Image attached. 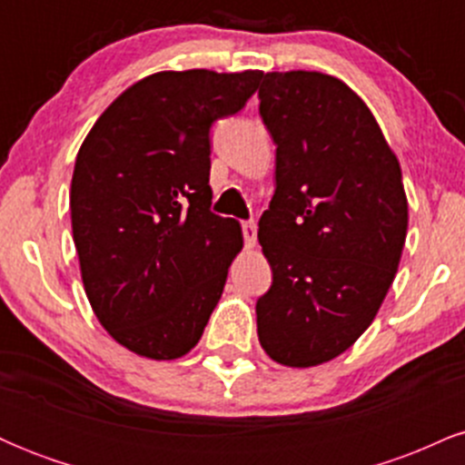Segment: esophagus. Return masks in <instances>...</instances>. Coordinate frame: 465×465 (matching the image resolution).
<instances>
[{
	"mask_svg": "<svg viewBox=\"0 0 465 465\" xmlns=\"http://www.w3.org/2000/svg\"><path fill=\"white\" fill-rule=\"evenodd\" d=\"M242 233H244V244H247V247H255V240H258V227H255L253 221L242 223Z\"/></svg>",
	"mask_w": 465,
	"mask_h": 465,
	"instance_id": "1",
	"label": "esophagus"
}]
</instances>
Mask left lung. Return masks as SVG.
Wrapping results in <instances>:
<instances>
[{"instance_id":"1","label":"left lung","mask_w":465,"mask_h":465,"mask_svg":"<svg viewBox=\"0 0 465 465\" xmlns=\"http://www.w3.org/2000/svg\"><path fill=\"white\" fill-rule=\"evenodd\" d=\"M260 115L275 142V194L258 240L273 271L258 339L286 367L336 359L370 328L409 225L402 170L376 117L343 80L269 72Z\"/></svg>"}]
</instances>
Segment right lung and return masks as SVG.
Instances as JSON below:
<instances>
[{
	"instance_id": "add662e5",
	"label": "right lung",
	"mask_w": 465,
	"mask_h": 465,
	"mask_svg": "<svg viewBox=\"0 0 465 465\" xmlns=\"http://www.w3.org/2000/svg\"><path fill=\"white\" fill-rule=\"evenodd\" d=\"M260 76L151 74L106 106L80 146L69 210L84 292L137 356L188 354L221 300L242 229L210 212V129L242 109Z\"/></svg>"
}]
</instances>
